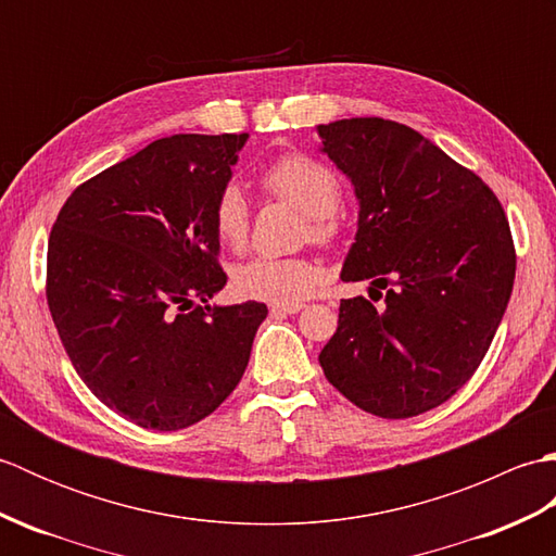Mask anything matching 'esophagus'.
<instances>
[{
  "label": "esophagus",
  "instance_id": "1",
  "mask_svg": "<svg viewBox=\"0 0 556 556\" xmlns=\"http://www.w3.org/2000/svg\"><path fill=\"white\" fill-rule=\"evenodd\" d=\"M303 311V303H269L271 315H293Z\"/></svg>",
  "mask_w": 556,
  "mask_h": 556
}]
</instances>
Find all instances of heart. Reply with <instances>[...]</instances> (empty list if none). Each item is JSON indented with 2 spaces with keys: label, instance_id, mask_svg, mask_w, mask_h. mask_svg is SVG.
Masks as SVG:
<instances>
[{
  "label": "heart",
  "instance_id": "obj_1",
  "mask_svg": "<svg viewBox=\"0 0 556 556\" xmlns=\"http://www.w3.org/2000/svg\"><path fill=\"white\" fill-rule=\"evenodd\" d=\"M260 186L271 198L301 210L305 236L317 243H334L344 231L346 215L339 205L341 184L332 167L303 152H289L267 164ZM212 229L217 239L241 251L251 233V205L239 184L222 186L212 205ZM323 267L311 257L260 255L233 269V287L245 299L269 303H301L320 287Z\"/></svg>",
  "mask_w": 556,
  "mask_h": 556
}]
</instances>
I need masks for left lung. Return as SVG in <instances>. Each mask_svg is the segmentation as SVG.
I'll return each instance as SVG.
<instances>
[{"label": "left lung", "mask_w": 556, "mask_h": 556, "mask_svg": "<svg viewBox=\"0 0 556 556\" xmlns=\"http://www.w3.org/2000/svg\"><path fill=\"white\" fill-rule=\"evenodd\" d=\"M317 136L361 205L341 279L388 289L341 301L325 377L372 416H420L473 377L497 332L516 277L509 219L478 174L404 124L356 116Z\"/></svg>", "instance_id": "obj_1"}]
</instances>
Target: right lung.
I'll list each match as a JSON object with an SVG mask.
<instances>
[{"instance_id":"add662e5","label":"right lung","mask_w":556,"mask_h":556,"mask_svg":"<svg viewBox=\"0 0 556 556\" xmlns=\"http://www.w3.org/2000/svg\"><path fill=\"white\" fill-rule=\"evenodd\" d=\"M245 140L160 138L80 184L56 215L47 305L59 339L90 392L140 428L210 416L267 317L265 303H207L227 285L212 205Z\"/></svg>"}]
</instances>
